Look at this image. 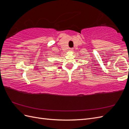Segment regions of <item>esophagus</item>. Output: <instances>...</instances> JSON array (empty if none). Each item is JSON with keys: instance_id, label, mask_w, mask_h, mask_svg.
<instances>
[{"instance_id": "34e87169", "label": "esophagus", "mask_w": 129, "mask_h": 129, "mask_svg": "<svg viewBox=\"0 0 129 129\" xmlns=\"http://www.w3.org/2000/svg\"><path fill=\"white\" fill-rule=\"evenodd\" d=\"M73 48H69V52H72V51H73Z\"/></svg>"}]
</instances>
